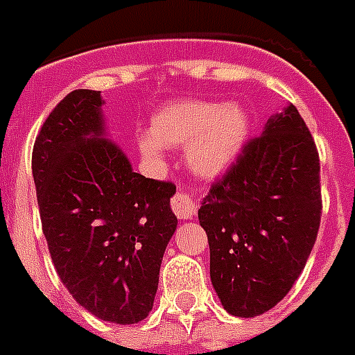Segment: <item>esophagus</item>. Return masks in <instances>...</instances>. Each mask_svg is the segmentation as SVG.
<instances>
[{"label":"esophagus","mask_w":355,"mask_h":355,"mask_svg":"<svg viewBox=\"0 0 355 355\" xmlns=\"http://www.w3.org/2000/svg\"><path fill=\"white\" fill-rule=\"evenodd\" d=\"M173 212L177 214L180 220H191L197 214V205L188 193H177L171 199Z\"/></svg>","instance_id":"obj_1"}]
</instances>
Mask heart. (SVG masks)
Wrapping results in <instances>:
<instances>
[{
    "label": "heart",
    "instance_id": "obj_1",
    "mask_svg": "<svg viewBox=\"0 0 355 355\" xmlns=\"http://www.w3.org/2000/svg\"><path fill=\"white\" fill-rule=\"evenodd\" d=\"M250 134V115L227 102H178L154 113L150 134L139 137L145 158H159L166 147H186L189 167L205 178L229 169Z\"/></svg>",
    "mask_w": 355,
    "mask_h": 355
}]
</instances>
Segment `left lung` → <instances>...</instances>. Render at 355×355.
<instances>
[{
    "mask_svg": "<svg viewBox=\"0 0 355 355\" xmlns=\"http://www.w3.org/2000/svg\"><path fill=\"white\" fill-rule=\"evenodd\" d=\"M320 159L292 104L268 119L199 208L210 279L227 313L253 318L300 277L320 227Z\"/></svg>",
    "mask_w": 355,
    "mask_h": 355,
    "instance_id": "8db88e82",
    "label": "left lung"
}]
</instances>
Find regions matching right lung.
Returning a JSON list of instances; mask_svg holds the SVG:
<instances>
[{"label": "right lung", "mask_w": 355, "mask_h": 355, "mask_svg": "<svg viewBox=\"0 0 355 355\" xmlns=\"http://www.w3.org/2000/svg\"><path fill=\"white\" fill-rule=\"evenodd\" d=\"M100 91L76 89L35 139L37 202L51 262L91 315L137 324L153 311L159 266L177 229L173 182L132 171L105 139Z\"/></svg>", "instance_id": "obj_1"}]
</instances>
